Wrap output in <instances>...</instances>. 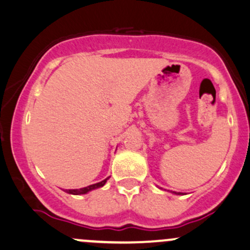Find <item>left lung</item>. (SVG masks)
Here are the masks:
<instances>
[{"label":"left lung","instance_id":"obj_1","mask_svg":"<svg viewBox=\"0 0 250 250\" xmlns=\"http://www.w3.org/2000/svg\"><path fill=\"white\" fill-rule=\"evenodd\" d=\"M173 193H175V194H181V193H176V192H173Z\"/></svg>","mask_w":250,"mask_h":250}]
</instances>
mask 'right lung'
<instances>
[{
  "label": "right lung",
  "mask_w": 250,
  "mask_h": 250,
  "mask_svg": "<svg viewBox=\"0 0 250 250\" xmlns=\"http://www.w3.org/2000/svg\"><path fill=\"white\" fill-rule=\"evenodd\" d=\"M109 178L103 180V181L98 182V184H94V185H90V186H87V187H83V188H80V189H66V193H69V194H75V195H80V194H85V193L90 192V190L93 189H96V188H100V187H103L104 184H106V181L108 180Z\"/></svg>",
  "instance_id": "obj_1"
}]
</instances>
